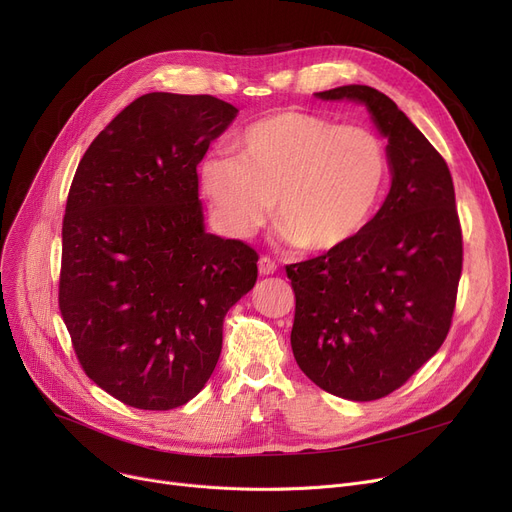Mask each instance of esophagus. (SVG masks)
Returning a JSON list of instances; mask_svg holds the SVG:
<instances>
[{"label": "esophagus", "instance_id": "obj_1", "mask_svg": "<svg viewBox=\"0 0 512 512\" xmlns=\"http://www.w3.org/2000/svg\"><path fill=\"white\" fill-rule=\"evenodd\" d=\"M276 270H278V263L274 259H270V257H261L259 259V274L261 276H270Z\"/></svg>", "mask_w": 512, "mask_h": 512}]
</instances>
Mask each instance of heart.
Here are the masks:
<instances>
[{
	"label": "heart",
	"instance_id": "1",
	"mask_svg": "<svg viewBox=\"0 0 512 512\" xmlns=\"http://www.w3.org/2000/svg\"><path fill=\"white\" fill-rule=\"evenodd\" d=\"M234 151L236 157H207L199 170L220 228L249 238L274 201L278 238L313 253L342 249L369 226L390 170L375 132L297 110L249 124Z\"/></svg>",
	"mask_w": 512,
	"mask_h": 512
}]
</instances>
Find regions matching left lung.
I'll use <instances>...</instances> for the list:
<instances>
[{
    "label": "left lung",
    "mask_w": 512,
    "mask_h": 512,
    "mask_svg": "<svg viewBox=\"0 0 512 512\" xmlns=\"http://www.w3.org/2000/svg\"><path fill=\"white\" fill-rule=\"evenodd\" d=\"M367 105L388 139L390 193L346 247L286 265L290 344L307 378L334 396L378 400L407 384L448 336L463 272V232L444 157L378 89L315 93Z\"/></svg>",
    "instance_id": "obj_1"
}]
</instances>
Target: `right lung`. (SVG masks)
Segmentation results:
<instances>
[{"label":"right lung","instance_id":"add662e5","mask_svg":"<svg viewBox=\"0 0 512 512\" xmlns=\"http://www.w3.org/2000/svg\"><path fill=\"white\" fill-rule=\"evenodd\" d=\"M236 114L211 95H141L76 168L58 303L80 367L128 407L195 398L228 309L257 282V251L207 234L199 201V161Z\"/></svg>","mask_w":512,"mask_h":512}]
</instances>
